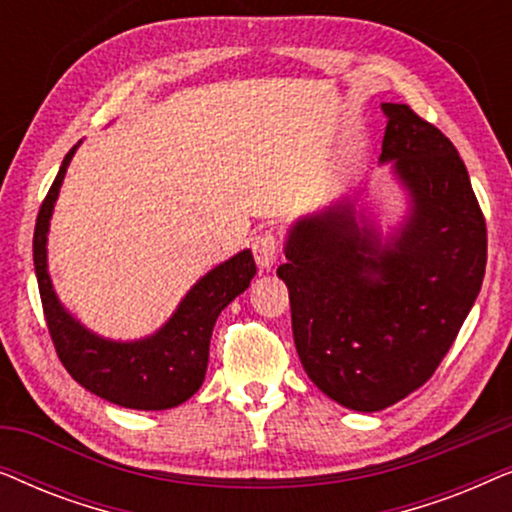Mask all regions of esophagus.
I'll list each match as a JSON object with an SVG mask.
<instances>
[{"instance_id": "34e87169", "label": "esophagus", "mask_w": 512, "mask_h": 512, "mask_svg": "<svg viewBox=\"0 0 512 512\" xmlns=\"http://www.w3.org/2000/svg\"><path fill=\"white\" fill-rule=\"evenodd\" d=\"M251 251H254L258 268H263V270L272 268V265L277 263V258L282 256L277 235L272 233V230H263V233H258L254 240H251Z\"/></svg>"}]
</instances>
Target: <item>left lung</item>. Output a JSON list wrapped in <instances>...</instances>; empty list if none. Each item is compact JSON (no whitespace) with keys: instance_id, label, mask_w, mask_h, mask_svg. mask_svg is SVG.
I'll list each match as a JSON object with an SVG mask.
<instances>
[{"instance_id":"obj_1","label":"left lung","mask_w":512,"mask_h":512,"mask_svg":"<svg viewBox=\"0 0 512 512\" xmlns=\"http://www.w3.org/2000/svg\"><path fill=\"white\" fill-rule=\"evenodd\" d=\"M380 163L410 193L382 242L354 200L293 223L286 263L293 340L305 373L335 403L377 412L422 387L478 298L487 226L464 160L408 104H382Z\"/></svg>"}]
</instances>
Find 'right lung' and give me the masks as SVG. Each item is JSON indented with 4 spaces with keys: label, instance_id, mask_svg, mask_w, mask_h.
Listing matches in <instances>:
<instances>
[{
    "label": "right lung",
    "instance_id": "add662e5",
    "mask_svg": "<svg viewBox=\"0 0 512 512\" xmlns=\"http://www.w3.org/2000/svg\"><path fill=\"white\" fill-rule=\"evenodd\" d=\"M76 146L62 160L58 177L41 202L32 242L34 272H37L41 305H44L46 326L55 352L67 373L104 401L132 410L177 408L188 401L205 380L214 324L223 307L233 303L254 279V256L249 249H244L207 272L186 293L170 321L149 338L116 342L90 333L55 296L46 258L51 214Z\"/></svg>",
    "mask_w": 512,
    "mask_h": 512
}]
</instances>
